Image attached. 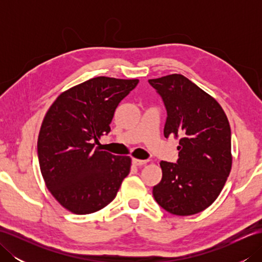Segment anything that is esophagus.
I'll use <instances>...</instances> for the list:
<instances>
[{"label": "esophagus", "instance_id": "34e87169", "mask_svg": "<svg viewBox=\"0 0 262 262\" xmlns=\"http://www.w3.org/2000/svg\"><path fill=\"white\" fill-rule=\"evenodd\" d=\"M148 162L147 160H138V159H133V164L137 165V166H142V165H145Z\"/></svg>", "mask_w": 262, "mask_h": 262}]
</instances>
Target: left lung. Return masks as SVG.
Wrapping results in <instances>:
<instances>
[{
  "instance_id": "obj_1",
  "label": "left lung",
  "mask_w": 262,
  "mask_h": 262,
  "mask_svg": "<svg viewBox=\"0 0 262 262\" xmlns=\"http://www.w3.org/2000/svg\"><path fill=\"white\" fill-rule=\"evenodd\" d=\"M166 108L164 136L179 140L177 163L161 161L162 179L153 187L157 203L169 213H200L219 197L232 168L231 128L223 108L186 76L148 80Z\"/></svg>"
}]
</instances>
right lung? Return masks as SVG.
Wrapping results in <instances>:
<instances>
[{
	"mask_svg": "<svg viewBox=\"0 0 262 262\" xmlns=\"http://www.w3.org/2000/svg\"><path fill=\"white\" fill-rule=\"evenodd\" d=\"M138 80L98 76L62 92L48 109L38 136L46 187L64 208L91 214L113 202L132 159L94 147L110 132L117 105Z\"/></svg>",
	"mask_w": 262,
	"mask_h": 262,
	"instance_id": "add662e5",
	"label": "right lung"
}]
</instances>
